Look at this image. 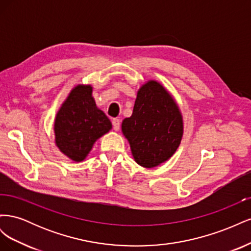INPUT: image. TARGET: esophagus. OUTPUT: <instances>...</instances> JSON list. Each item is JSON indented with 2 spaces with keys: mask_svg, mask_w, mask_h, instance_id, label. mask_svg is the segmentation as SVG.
Returning <instances> with one entry per match:
<instances>
[{
  "mask_svg": "<svg viewBox=\"0 0 251 251\" xmlns=\"http://www.w3.org/2000/svg\"><path fill=\"white\" fill-rule=\"evenodd\" d=\"M112 125H113V128H114V130L118 131L119 128H120V120L117 119V118H114V119L112 120Z\"/></svg>",
  "mask_w": 251,
  "mask_h": 251,
  "instance_id": "esophagus-1",
  "label": "esophagus"
}]
</instances>
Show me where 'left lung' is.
I'll list each match as a JSON object with an SVG mask.
<instances>
[{"label":"left lung","instance_id":"8db88e82","mask_svg":"<svg viewBox=\"0 0 251 251\" xmlns=\"http://www.w3.org/2000/svg\"><path fill=\"white\" fill-rule=\"evenodd\" d=\"M121 128L130 142L135 161L143 168H155L170 159L183 134L176 102L155 80L140 88L132 116L123 121Z\"/></svg>","mask_w":251,"mask_h":251}]
</instances>
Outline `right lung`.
<instances>
[{
    "label": "right lung",
    "instance_id": "add662e5",
    "mask_svg": "<svg viewBox=\"0 0 251 251\" xmlns=\"http://www.w3.org/2000/svg\"><path fill=\"white\" fill-rule=\"evenodd\" d=\"M112 127L110 119L97 109L92 87L77 86L59 109L54 124L55 142L72 160L82 161L94 142Z\"/></svg>",
    "mask_w": 251,
    "mask_h": 251
}]
</instances>
